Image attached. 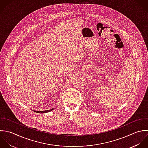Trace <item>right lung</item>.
Returning <instances> with one entry per match:
<instances>
[{
  "instance_id": "add662e5",
  "label": "right lung",
  "mask_w": 148,
  "mask_h": 148,
  "mask_svg": "<svg viewBox=\"0 0 148 148\" xmlns=\"http://www.w3.org/2000/svg\"><path fill=\"white\" fill-rule=\"evenodd\" d=\"M53 110V109H52V110H47V111H35L36 112H37V113H41V114H44V113H45V112H50V111H52Z\"/></svg>"
}]
</instances>
